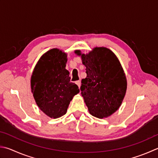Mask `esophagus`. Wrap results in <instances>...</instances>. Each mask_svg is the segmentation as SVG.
<instances>
[{
    "mask_svg": "<svg viewBox=\"0 0 158 158\" xmlns=\"http://www.w3.org/2000/svg\"><path fill=\"white\" fill-rule=\"evenodd\" d=\"M76 85L78 86V87L80 88V85H81V82H80V80H78V81H76Z\"/></svg>",
    "mask_w": 158,
    "mask_h": 158,
    "instance_id": "esophagus-1",
    "label": "esophagus"
}]
</instances>
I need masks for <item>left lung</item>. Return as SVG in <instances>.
Here are the masks:
<instances>
[{
    "instance_id": "obj_1",
    "label": "left lung",
    "mask_w": 158,
    "mask_h": 158,
    "mask_svg": "<svg viewBox=\"0 0 158 158\" xmlns=\"http://www.w3.org/2000/svg\"><path fill=\"white\" fill-rule=\"evenodd\" d=\"M86 67L82 80V96L90 114L107 118L120 106L127 91V78L118 58L106 47H95L88 54L76 50Z\"/></svg>"
}]
</instances>
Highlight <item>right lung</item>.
Listing matches in <instances>:
<instances>
[{"label": "right lung", "mask_w": 158, "mask_h": 158, "mask_svg": "<svg viewBox=\"0 0 158 158\" xmlns=\"http://www.w3.org/2000/svg\"><path fill=\"white\" fill-rule=\"evenodd\" d=\"M67 53L52 49L41 56L33 71L31 89L38 106L47 115L58 118L67 113L71 100L80 90L70 82L65 67Z\"/></svg>", "instance_id": "obj_1"}]
</instances>
